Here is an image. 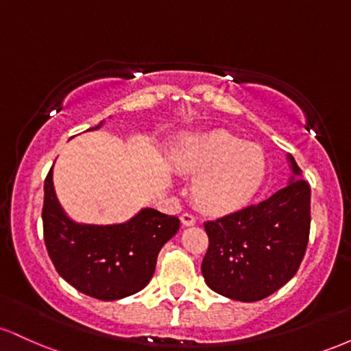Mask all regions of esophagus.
<instances>
[{"mask_svg":"<svg viewBox=\"0 0 351 351\" xmlns=\"http://www.w3.org/2000/svg\"><path fill=\"white\" fill-rule=\"evenodd\" d=\"M181 223H183V226H195L196 224V217L193 215H188V213H184V215H181Z\"/></svg>","mask_w":351,"mask_h":351,"instance_id":"esophagus-1","label":"esophagus"}]
</instances>
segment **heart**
<instances>
[{"label": "heart", "mask_w": 351, "mask_h": 351, "mask_svg": "<svg viewBox=\"0 0 351 351\" xmlns=\"http://www.w3.org/2000/svg\"><path fill=\"white\" fill-rule=\"evenodd\" d=\"M170 156L176 171L196 176L193 199L211 216L234 215L244 209L267 176V156L263 148L226 130L180 136Z\"/></svg>", "instance_id": "heart-1"}]
</instances>
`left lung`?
<instances>
[{
  "instance_id": "8db88e82",
  "label": "left lung",
  "mask_w": 351,
  "mask_h": 351,
  "mask_svg": "<svg viewBox=\"0 0 351 351\" xmlns=\"http://www.w3.org/2000/svg\"><path fill=\"white\" fill-rule=\"evenodd\" d=\"M287 186L256 206L204 223L209 247L204 282L228 299L257 302L299 271L310 232V186L292 155Z\"/></svg>"
}]
</instances>
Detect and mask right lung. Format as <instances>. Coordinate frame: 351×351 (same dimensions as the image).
Returning a JSON list of instances; mask_svg holds the SVG:
<instances>
[{"label": "right lung", "instance_id": "add662e5", "mask_svg": "<svg viewBox=\"0 0 351 351\" xmlns=\"http://www.w3.org/2000/svg\"><path fill=\"white\" fill-rule=\"evenodd\" d=\"M102 125L104 120L88 130ZM43 228L59 276L86 295L112 302L147 287L158 252L178 232L180 219L142 208L125 223H77L60 206L51 168L44 181Z\"/></svg>", "mask_w": 351, "mask_h": 351}]
</instances>
